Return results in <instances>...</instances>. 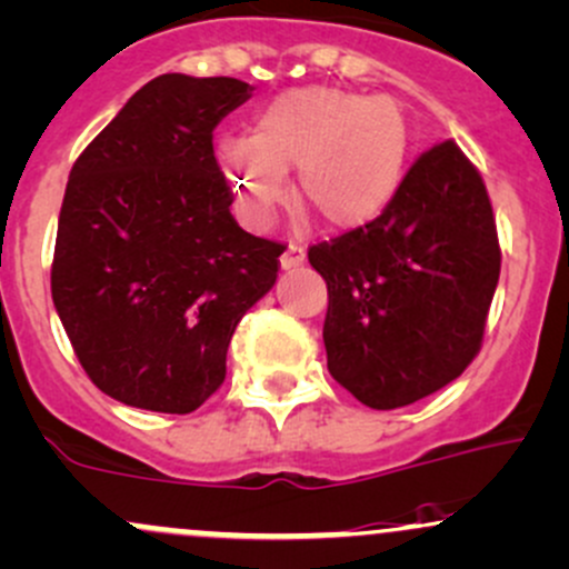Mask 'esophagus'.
Listing matches in <instances>:
<instances>
[{
    "instance_id": "esophagus-1",
    "label": "esophagus",
    "mask_w": 569,
    "mask_h": 569,
    "mask_svg": "<svg viewBox=\"0 0 569 569\" xmlns=\"http://www.w3.org/2000/svg\"><path fill=\"white\" fill-rule=\"evenodd\" d=\"M305 261V248L299 246V242H289V248H286L283 256H280V267L283 270H295Z\"/></svg>"
}]
</instances>
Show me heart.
<instances>
[{
  "mask_svg": "<svg viewBox=\"0 0 569 569\" xmlns=\"http://www.w3.org/2000/svg\"><path fill=\"white\" fill-rule=\"evenodd\" d=\"M251 227L272 218L295 172V204L329 232H353L397 197L408 161V123L391 99L310 86L283 91L256 110L248 137L216 151Z\"/></svg>",
  "mask_w": 569,
  "mask_h": 569,
  "instance_id": "1",
  "label": "heart"
}]
</instances>
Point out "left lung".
<instances>
[{
  "mask_svg": "<svg viewBox=\"0 0 569 569\" xmlns=\"http://www.w3.org/2000/svg\"><path fill=\"white\" fill-rule=\"evenodd\" d=\"M327 280V367L367 408L395 410L467 370L499 280L483 178L453 140L429 148L376 221L308 251Z\"/></svg>",
  "mask_w": 569,
  "mask_h": 569,
  "instance_id": "1",
  "label": "left lung"
}]
</instances>
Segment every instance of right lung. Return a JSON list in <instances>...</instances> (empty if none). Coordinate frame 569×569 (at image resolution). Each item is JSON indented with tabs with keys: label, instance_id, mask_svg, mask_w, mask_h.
Here are the masks:
<instances>
[{
	"label": "right lung",
	"instance_id": "1",
	"mask_svg": "<svg viewBox=\"0 0 569 569\" xmlns=\"http://www.w3.org/2000/svg\"><path fill=\"white\" fill-rule=\"evenodd\" d=\"M237 78L159 74L74 161L51 295L97 389L191 413L227 378L237 323L274 286L286 246L248 234L213 129L251 97Z\"/></svg>",
	"mask_w": 569,
	"mask_h": 569
}]
</instances>
